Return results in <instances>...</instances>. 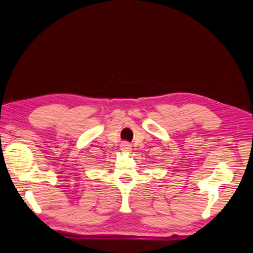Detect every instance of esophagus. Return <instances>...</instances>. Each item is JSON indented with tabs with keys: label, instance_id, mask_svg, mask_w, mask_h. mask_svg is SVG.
I'll return each instance as SVG.
<instances>
[{
	"label": "esophagus",
	"instance_id": "1",
	"mask_svg": "<svg viewBox=\"0 0 253 253\" xmlns=\"http://www.w3.org/2000/svg\"><path fill=\"white\" fill-rule=\"evenodd\" d=\"M120 149L124 152H129V151H132V145L127 142H124V143H121Z\"/></svg>",
	"mask_w": 253,
	"mask_h": 253
}]
</instances>
